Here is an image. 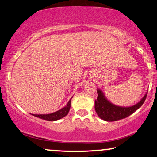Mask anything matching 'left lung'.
Here are the masks:
<instances>
[{
  "mask_svg": "<svg viewBox=\"0 0 157 157\" xmlns=\"http://www.w3.org/2000/svg\"><path fill=\"white\" fill-rule=\"evenodd\" d=\"M98 97L95 101V110L98 117L108 122H114L126 118L134 113L144 104L146 98V93L138 104L130 107H121L112 104L107 100L104 94L100 89H97Z\"/></svg>",
  "mask_w": 157,
  "mask_h": 157,
  "instance_id": "left-lung-1",
  "label": "left lung"
}]
</instances>
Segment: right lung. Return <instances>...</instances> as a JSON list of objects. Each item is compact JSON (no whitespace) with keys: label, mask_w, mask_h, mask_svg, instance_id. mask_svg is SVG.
Segmentation results:
<instances>
[{"label":"right lung","mask_w":157,"mask_h":157,"mask_svg":"<svg viewBox=\"0 0 157 157\" xmlns=\"http://www.w3.org/2000/svg\"><path fill=\"white\" fill-rule=\"evenodd\" d=\"M72 98L69 101V102L67 103V106H64V108L61 109L60 110L57 111V112L51 113V114H32L33 116L37 117H39L42 120H48V121H55L60 120V119L64 117L66 115L69 113V111L70 109L71 106V100Z\"/></svg>","instance_id":"add662e5"}]
</instances>
